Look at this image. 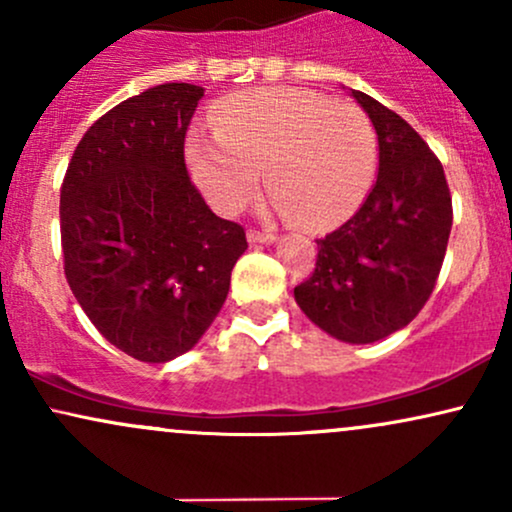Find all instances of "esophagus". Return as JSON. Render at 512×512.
Segmentation results:
<instances>
[{
  "instance_id": "obj_1",
  "label": "esophagus",
  "mask_w": 512,
  "mask_h": 512,
  "mask_svg": "<svg viewBox=\"0 0 512 512\" xmlns=\"http://www.w3.org/2000/svg\"><path fill=\"white\" fill-rule=\"evenodd\" d=\"M248 240L252 245H269L274 243L276 236L274 233H260V231H248Z\"/></svg>"
}]
</instances>
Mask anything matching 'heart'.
Instances as JSON below:
<instances>
[{"label": "heart", "instance_id": "1", "mask_svg": "<svg viewBox=\"0 0 512 512\" xmlns=\"http://www.w3.org/2000/svg\"><path fill=\"white\" fill-rule=\"evenodd\" d=\"M216 139L192 134V180L219 214H238L264 170L276 207L308 231H327L368 197L378 146L361 108L305 88H257L214 108Z\"/></svg>", "mask_w": 512, "mask_h": 512}]
</instances>
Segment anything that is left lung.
Returning <instances> with one entry per match:
<instances>
[{"mask_svg": "<svg viewBox=\"0 0 512 512\" xmlns=\"http://www.w3.org/2000/svg\"><path fill=\"white\" fill-rule=\"evenodd\" d=\"M351 96L378 134V180L344 226L317 240L315 272L293 289L298 308L346 344L407 327L443 267L452 199L443 166L407 120L368 93Z\"/></svg>", "mask_w": 512, "mask_h": 512, "instance_id": "8db88e82", "label": "left lung"}]
</instances>
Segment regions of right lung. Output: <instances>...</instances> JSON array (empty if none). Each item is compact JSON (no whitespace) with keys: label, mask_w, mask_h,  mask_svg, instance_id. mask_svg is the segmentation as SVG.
<instances>
[{"label":"right lung","mask_w":512,"mask_h":512,"mask_svg":"<svg viewBox=\"0 0 512 512\" xmlns=\"http://www.w3.org/2000/svg\"><path fill=\"white\" fill-rule=\"evenodd\" d=\"M204 88L161 84L93 122L60 192L64 274L110 344L146 363L209 330L248 250L243 226L207 207L185 168Z\"/></svg>","instance_id":"right-lung-1"}]
</instances>
